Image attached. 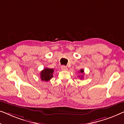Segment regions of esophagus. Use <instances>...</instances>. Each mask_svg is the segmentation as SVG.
Segmentation results:
<instances>
[{"label": "esophagus", "mask_w": 124, "mask_h": 124, "mask_svg": "<svg viewBox=\"0 0 124 124\" xmlns=\"http://www.w3.org/2000/svg\"><path fill=\"white\" fill-rule=\"evenodd\" d=\"M61 69L62 70H63V71H67V70H68V68L65 66H62Z\"/></svg>", "instance_id": "obj_1"}]
</instances>
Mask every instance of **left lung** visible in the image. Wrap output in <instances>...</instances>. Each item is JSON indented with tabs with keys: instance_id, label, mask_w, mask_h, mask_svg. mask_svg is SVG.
Instances as JSON below:
<instances>
[{
	"instance_id": "left-lung-1",
	"label": "left lung",
	"mask_w": 124,
	"mask_h": 124,
	"mask_svg": "<svg viewBox=\"0 0 124 124\" xmlns=\"http://www.w3.org/2000/svg\"><path fill=\"white\" fill-rule=\"evenodd\" d=\"M79 72H80L81 73H82V74H84V70L83 69H81L80 70V71H79ZM79 77H80V78L82 79L83 78V76H81V77H80V76H79Z\"/></svg>"
}]
</instances>
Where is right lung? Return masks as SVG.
Returning <instances> with one entry per match:
<instances>
[{
    "label": "right lung",
    "instance_id": "right-lung-1",
    "mask_svg": "<svg viewBox=\"0 0 124 124\" xmlns=\"http://www.w3.org/2000/svg\"><path fill=\"white\" fill-rule=\"evenodd\" d=\"M54 70L52 68H45L40 72V78L42 81H48L53 77V73Z\"/></svg>",
    "mask_w": 124,
    "mask_h": 124
}]
</instances>
